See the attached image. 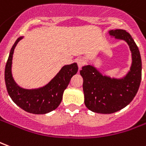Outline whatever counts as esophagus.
<instances>
[{"instance_id": "esophagus-1", "label": "esophagus", "mask_w": 146, "mask_h": 146, "mask_svg": "<svg viewBox=\"0 0 146 146\" xmlns=\"http://www.w3.org/2000/svg\"><path fill=\"white\" fill-rule=\"evenodd\" d=\"M76 63H77V66H78V68H79V69H81V68L85 65V61H84L83 58H81L76 59Z\"/></svg>"}]
</instances>
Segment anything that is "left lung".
<instances>
[{"label": "left lung", "mask_w": 146, "mask_h": 146, "mask_svg": "<svg viewBox=\"0 0 146 146\" xmlns=\"http://www.w3.org/2000/svg\"><path fill=\"white\" fill-rule=\"evenodd\" d=\"M109 34L127 42L132 64L130 71L121 79L103 76L90 65L82 67L80 73L84 80V104L92 111L100 114H111L126 107L137 94L141 80L140 52L133 38L122 29L109 31Z\"/></svg>", "instance_id": "obj_1"}]
</instances>
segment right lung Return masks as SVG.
<instances>
[{"label":"right lung","mask_w":146,"mask_h":146,"mask_svg":"<svg viewBox=\"0 0 146 146\" xmlns=\"http://www.w3.org/2000/svg\"><path fill=\"white\" fill-rule=\"evenodd\" d=\"M23 38L20 37L9 53L5 70L6 88L11 99L25 111L41 115L55 110L62 100L63 92L73 75L78 71L76 63L63 66L46 85L36 89H24L17 85L12 75V62L14 49Z\"/></svg>","instance_id":"1"}]
</instances>
